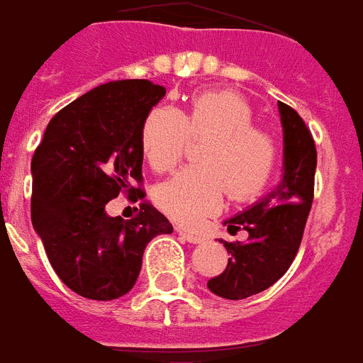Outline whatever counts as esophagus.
Instances as JSON below:
<instances>
[{
	"label": "esophagus",
	"instance_id": "34e87169",
	"mask_svg": "<svg viewBox=\"0 0 363 363\" xmlns=\"http://www.w3.org/2000/svg\"><path fill=\"white\" fill-rule=\"evenodd\" d=\"M176 231L184 237L187 243H203V237L199 235V233H193V231L185 230V228H176Z\"/></svg>",
	"mask_w": 363,
	"mask_h": 363
}]
</instances>
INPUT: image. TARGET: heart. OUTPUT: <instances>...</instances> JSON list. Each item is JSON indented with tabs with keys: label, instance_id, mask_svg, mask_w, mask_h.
Instances as JSON below:
<instances>
[{
	"label": "heart",
	"instance_id": "obj_1",
	"mask_svg": "<svg viewBox=\"0 0 363 363\" xmlns=\"http://www.w3.org/2000/svg\"><path fill=\"white\" fill-rule=\"evenodd\" d=\"M204 140L197 166H189L155 189L160 211L179 223H197L231 201L258 197L279 166V143L255 124V111L231 89H204L191 95L185 111L159 105L141 122L140 143L155 172L182 162L187 140Z\"/></svg>",
	"mask_w": 363,
	"mask_h": 363
}]
</instances>
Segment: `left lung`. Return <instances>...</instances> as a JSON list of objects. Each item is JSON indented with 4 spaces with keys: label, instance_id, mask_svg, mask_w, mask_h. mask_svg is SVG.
<instances>
[{
    "label": "left lung",
    "instance_id": "8db88e82",
    "mask_svg": "<svg viewBox=\"0 0 363 363\" xmlns=\"http://www.w3.org/2000/svg\"><path fill=\"white\" fill-rule=\"evenodd\" d=\"M283 124L281 184L249 211L225 220L235 235L243 228L249 239L222 241L230 260L222 274L208 279V289L222 298L241 301L272 287L285 275L301 247L302 233L314 201L318 152L312 132L301 114L279 101Z\"/></svg>",
    "mask_w": 363,
    "mask_h": 363
}]
</instances>
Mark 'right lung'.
<instances>
[{
  "instance_id": "add662e5",
  "label": "right lung",
  "mask_w": 363,
  "mask_h": 363,
  "mask_svg": "<svg viewBox=\"0 0 363 363\" xmlns=\"http://www.w3.org/2000/svg\"><path fill=\"white\" fill-rule=\"evenodd\" d=\"M164 94L149 80L94 88L51 118L32 157L34 230L59 279L84 298L126 295L147 243L172 233L168 218L147 203L132 220L105 212L120 193L145 199L141 122Z\"/></svg>"
}]
</instances>
